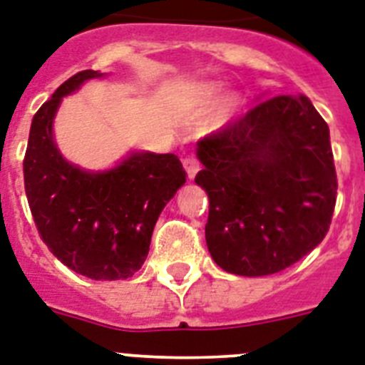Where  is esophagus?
<instances>
[{"label":"esophagus","instance_id":"1","mask_svg":"<svg viewBox=\"0 0 365 365\" xmlns=\"http://www.w3.org/2000/svg\"><path fill=\"white\" fill-rule=\"evenodd\" d=\"M183 168H185L189 180H192V178L197 176L200 165H198V161L195 159V157H185V159H183Z\"/></svg>","mask_w":365,"mask_h":365}]
</instances>
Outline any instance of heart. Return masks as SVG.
<instances>
[{"instance_id":"b5f03b06","label":"heart","mask_w":365,"mask_h":365,"mask_svg":"<svg viewBox=\"0 0 365 365\" xmlns=\"http://www.w3.org/2000/svg\"><path fill=\"white\" fill-rule=\"evenodd\" d=\"M189 97H191L192 106L202 108V110L212 108V106L219 105L221 100L224 101L219 106L217 118H215V123H213L215 129L232 123L238 118L240 110H242V101L236 96H225V88L217 82H204V84L192 86L191 91H189Z\"/></svg>"}]
</instances>
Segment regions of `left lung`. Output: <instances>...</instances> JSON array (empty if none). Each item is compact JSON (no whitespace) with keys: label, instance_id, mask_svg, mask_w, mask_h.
<instances>
[{"label":"left lung","instance_id":"obj_1","mask_svg":"<svg viewBox=\"0 0 365 365\" xmlns=\"http://www.w3.org/2000/svg\"><path fill=\"white\" fill-rule=\"evenodd\" d=\"M257 103L197 144L204 168L195 183L210 198L206 245L219 268L244 277L277 274L315 250L337 195L330 129L313 103L285 93Z\"/></svg>","mask_w":365,"mask_h":365}]
</instances>
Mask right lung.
<instances>
[{
	"label": "right lung",
	"mask_w": 365,
	"mask_h": 365,
	"mask_svg": "<svg viewBox=\"0 0 365 365\" xmlns=\"http://www.w3.org/2000/svg\"><path fill=\"white\" fill-rule=\"evenodd\" d=\"M106 73L80 71L34 115L24 185L41 238L67 268L96 281L127 279L142 268L163 208L185 183L174 153L129 150L114 167L88 170L67 161L54 136L63 97Z\"/></svg>",
	"instance_id": "right-lung-1"
}]
</instances>
